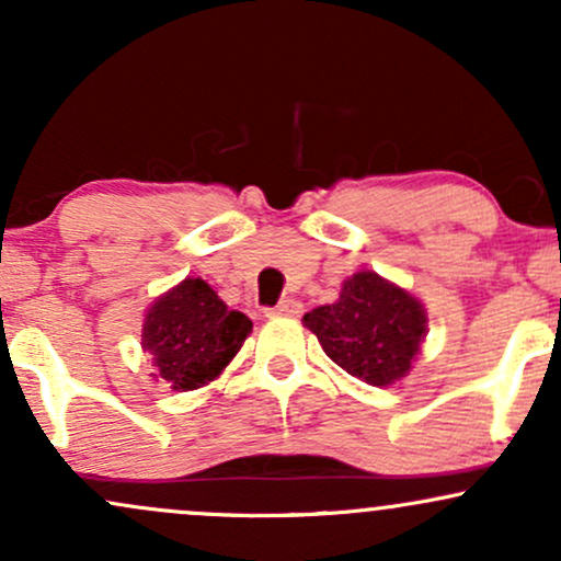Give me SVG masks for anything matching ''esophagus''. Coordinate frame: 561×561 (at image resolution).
I'll return each mask as SVG.
<instances>
[{
    "label": "esophagus",
    "mask_w": 561,
    "mask_h": 561,
    "mask_svg": "<svg viewBox=\"0 0 561 561\" xmlns=\"http://www.w3.org/2000/svg\"><path fill=\"white\" fill-rule=\"evenodd\" d=\"M302 311V306L298 300H282L279 306H274V308H266V317H298V313Z\"/></svg>",
    "instance_id": "1"
}]
</instances>
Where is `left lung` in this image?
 <instances>
[{
	"label": "left lung",
	"mask_w": 561,
	"mask_h": 561,
	"mask_svg": "<svg viewBox=\"0 0 561 561\" xmlns=\"http://www.w3.org/2000/svg\"><path fill=\"white\" fill-rule=\"evenodd\" d=\"M327 356L366 385L388 388L409 375L427 334V313L414 295L375 272L347 276L340 298L302 317Z\"/></svg>",
	"instance_id": "obj_1"
}]
</instances>
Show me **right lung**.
Returning a JSON list of instances; mask_svg holds the SVG:
<instances>
[{
  "label": "right lung",
  "mask_w": 561,
  "mask_h": 561,
  "mask_svg": "<svg viewBox=\"0 0 561 561\" xmlns=\"http://www.w3.org/2000/svg\"><path fill=\"white\" fill-rule=\"evenodd\" d=\"M253 321L216 295L203 279L186 276L152 302L141 324V347L152 356L160 379L173 390H197L227 369Z\"/></svg>",
  "instance_id": "right-lung-1"
}]
</instances>
